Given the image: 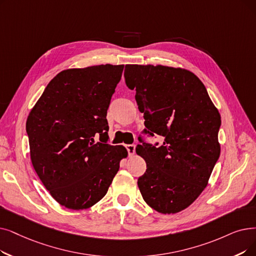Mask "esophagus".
Returning a JSON list of instances; mask_svg holds the SVG:
<instances>
[{
    "mask_svg": "<svg viewBox=\"0 0 256 256\" xmlns=\"http://www.w3.org/2000/svg\"><path fill=\"white\" fill-rule=\"evenodd\" d=\"M126 150H128L130 156H134L135 150H136V146L135 144H128V146H126Z\"/></svg>",
    "mask_w": 256,
    "mask_h": 256,
    "instance_id": "1",
    "label": "esophagus"
}]
</instances>
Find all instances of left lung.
<instances>
[{
    "label": "left lung",
    "instance_id": "obj_1",
    "mask_svg": "<svg viewBox=\"0 0 256 256\" xmlns=\"http://www.w3.org/2000/svg\"><path fill=\"white\" fill-rule=\"evenodd\" d=\"M124 77L144 113V132L164 137L159 148L137 146V154L146 162V172L138 179L139 190L158 212H180L205 190L220 157L218 110L190 70L126 64Z\"/></svg>",
    "mask_w": 256,
    "mask_h": 256
}]
</instances>
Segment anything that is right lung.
I'll list each match as a JSON object with an SVG mask.
<instances>
[{"label": "right lung", "mask_w": 256, "mask_h": 256, "mask_svg": "<svg viewBox=\"0 0 256 256\" xmlns=\"http://www.w3.org/2000/svg\"><path fill=\"white\" fill-rule=\"evenodd\" d=\"M124 64H98L60 72L26 122L30 158L44 186L62 206L90 208L106 196L124 146L106 144V110ZM100 135V142L94 137Z\"/></svg>", "instance_id": "add662e5"}]
</instances>
